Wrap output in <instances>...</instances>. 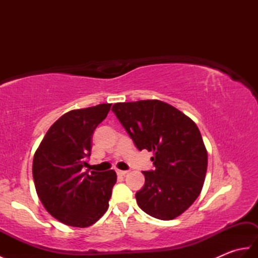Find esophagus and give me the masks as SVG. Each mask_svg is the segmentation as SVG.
<instances>
[{
  "instance_id": "esophagus-1",
  "label": "esophagus",
  "mask_w": 258,
  "mask_h": 258,
  "mask_svg": "<svg viewBox=\"0 0 258 258\" xmlns=\"http://www.w3.org/2000/svg\"><path fill=\"white\" fill-rule=\"evenodd\" d=\"M116 173H117V175H119V176H124V175L128 173V171H120V169H117Z\"/></svg>"
}]
</instances>
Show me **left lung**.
Instances as JSON below:
<instances>
[{
    "mask_svg": "<svg viewBox=\"0 0 258 258\" xmlns=\"http://www.w3.org/2000/svg\"><path fill=\"white\" fill-rule=\"evenodd\" d=\"M112 111L140 151L154 153V171L143 172L136 193L141 210L158 220L183 214L201 194L207 151L199 127L188 116L158 100L116 103Z\"/></svg>",
    "mask_w": 258,
    "mask_h": 258,
    "instance_id": "8db88e82",
    "label": "left lung"
}]
</instances>
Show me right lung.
Listing matches in <instances>:
<instances>
[{
	"label": "right lung",
	"mask_w": 258,
	"mask_h": 258,
	"mask_svg": "<svg viewBox=\"0 0 258 258\" xmlns=\"http://www.w3.org/2000/svg\"><path fill=\"white\" fill-rule=\"evenodd\" d=\"M112 104L73 109L46 132L33 158V178L38 199L65 225L89 227L108 208L116 173L83 172L91 155V141Z\"/></svg>",
	"instance_id": "1"
}]
</instances>
